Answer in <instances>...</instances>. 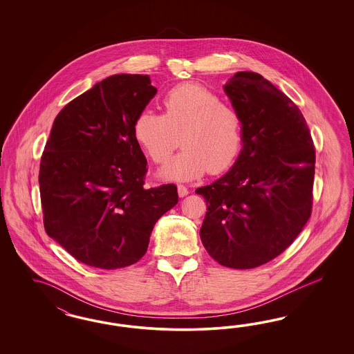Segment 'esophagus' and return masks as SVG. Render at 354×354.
<instances>
[{"label": "esophagus", "mask_w": 354, "mask_h": 354, "mask_svg": "<svg viewBox=\"0 0 354 354\" xmlns=\"http://www.w3.org/2000/svg\"><path fill=\"white\" fill-rule=\"evenodd\" d=\"M178 193H179L180 197H185L189 193V189L185 185L180 184V185H178Z\"/></svg>", "instance_id": "1"}]
</instances>
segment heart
Returning <instances> with one entry per match:
<instances>
[{
    "mask_svg": "<svg viewBox=\"0 0 354 354\" xmlns=\"http://www.w3.org/2000/svg\"><path fill=\"white\" fill-rule=\"evenodd\" d=\"M162 107L163 115L151 110L140 113L133 136L156 165L167 162L179 139L183 150L162 170L163 178L187 182L232 166L243 145V118L237 109L198 84L172 88Z\"/></svg>",
    "mask_w": 354,
    "mask_h": 354,
    "instance_id": "obj_1",
    "label": "heart"
}]
</instances>
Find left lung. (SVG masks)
<instances>
[{
	"mask_svg": "<svg viewBox=\"0 0 354 354\" xmlns=\"http://www.w3.org/2000/svg\"><path fill=\"white\" fill-rule=\"evenodd\" d=\"M225 91L243 118V150L196 189L207 206L200 236L218 263L245 270L278 257L309 221L315 149L300 109L263 76L236 73Z\"/></svg>",
	"mask_w": 354,
	"mask_h": 354,
	"instance_id": "left-lung-1",
	"label": "left lung"
}]
</instances>
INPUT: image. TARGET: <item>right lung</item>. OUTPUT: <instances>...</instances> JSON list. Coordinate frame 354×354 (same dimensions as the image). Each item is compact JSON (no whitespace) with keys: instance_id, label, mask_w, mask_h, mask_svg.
<instances>
[{"instance_id":"1","label":"right lung","mask_w":354,"mask_h":354,"mask_svg":"<svg viewBox=\"0 0 354 354\" xmlns=\"http://www.w3.org/2000/svg\"><path fill=\"white\" fill-rule=\"evenodd\" d=\"M156 93L149 75L109 76L54 119L39 172L44 227L88 266L136 263L156 222L178 204L175 184L144 187L147 158L133 136Z\"/></svg>"}]
</instances>
